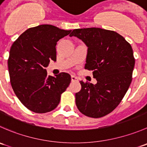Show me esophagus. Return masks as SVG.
Listing matches in <instances>:
<instances>
[{
    "label": "esophagus",
    "mask_w": 147,
    "mask_h": 147,
    "mask_svg": "<svg viewBox=\"0 0 147 147\" xmlns=\"http://www.w3.org/2000/svg\"><path fill=\"white\" fill-rule=\"evenodd\" d=\"M71 80H72V82H76V81H78V78L74 75H71Z\"/></svg>",
    "instance_id": "obj_1"
}]
</instances>
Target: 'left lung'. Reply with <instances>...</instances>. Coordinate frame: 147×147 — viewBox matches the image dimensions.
<instances>
[{
    "label": "left lung",
    "mask_w": 147,
    "mask_h": 147,
    "mask_svg": "<svg viewBox=\"0 0 147 147\" xmlns=\"http://www.w3.org/2000/svg\"><path fill=\"white\" fill-rule=\"evenodd\" d=\"M69 36L88 47L84 68L93 70L97 80L95 84L80 81L77 107L90 117L105 116L119 105L131 82L135 64L131 46L117 32L100 28L75 29Z\"/></svg>",
    "instance_id": "left-lung-1"
}]
</instances>
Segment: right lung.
Segmentation results:
<instances>
[{
	"instance_id": "obj_1",
	"label": "right lung",
	"mask_w": 147,
	"mask_h": 147,
	"mask_svg": "<svg viewBox=\"0 0 147 147\" xmlns=\"http://www.w3.org/2000/svg\"><path fill=\"white\" fill-rule=\"evenodd\" d=\"M71 31L40 25L25 31L11 46L8 65L12 88L32 112L46 113L55 109L71 82L68 73L53 77L47 75L45 69L50 60L56 61L57 41Z\"/></svg>"
}]
</instances>
